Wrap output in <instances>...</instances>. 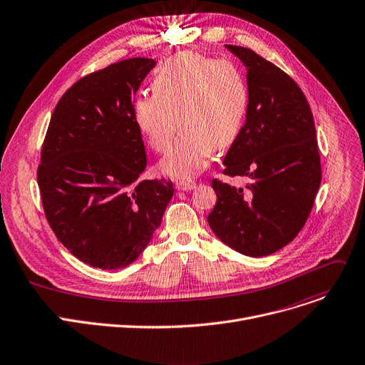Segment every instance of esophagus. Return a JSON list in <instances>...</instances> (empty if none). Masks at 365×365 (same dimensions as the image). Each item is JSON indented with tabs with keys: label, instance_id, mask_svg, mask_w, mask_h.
<instances>
[{
	"label": "esophagus",
	"instance_id": "34e87169",
	"mask_svg": "<svg viewBox=\"0 0 365 365\" xmlns=\"http://www.w3.org/2000/svg\"><path fill=\"white\" fill-rule=\"evenodd\" d=\"M195 187H197V183L192 182V180H185V182H178L176 183L178 190H192Z\"/></svg>",
	"mask_w": 365,
	"mask_h": 365
}]
</instances>
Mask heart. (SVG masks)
<instances>
[{"instance_id":"heart-1","label":"heart","mask_w":365,"mask_h":365,"mask_svg":"<svg viewBox=\"0 0 365 365\" xmlns=\"http://www.w3.org/2000/svg\"><path fill=\"white\" fill-rule=\"evenodd\" d=\"M247 106L248 89L233 63L180 53L155 71L153 95L136 96L132 117L157 153L168 150L179 125L182 133L161 168L173 179L186 180L202 172L214 150H226L235 142Z\"/></svg>"}]
</instances>
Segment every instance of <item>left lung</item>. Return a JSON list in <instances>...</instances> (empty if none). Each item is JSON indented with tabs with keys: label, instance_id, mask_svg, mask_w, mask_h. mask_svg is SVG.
Instances as JSON below:
<instances>
[{
	"label": "left lung",
	"instance_id": "left-lung-1",
	"mask_svg": "<svg viewBox=\"0 0 365 365\" xmlns=\"http://www.w3.org/2000/svg\"><path fill=\"white\" fill-rule=\"evenodd\" d=\"M248 68L247 121L223 175L247 176L245 187L212 179L208 225L218 239L250 257L274 254L304 227L322 182L311 108L289 75L245 46L226 45Z\"/></svg>",
	"mask_w": 365,
	"mask_h": 365
}]
</instances>
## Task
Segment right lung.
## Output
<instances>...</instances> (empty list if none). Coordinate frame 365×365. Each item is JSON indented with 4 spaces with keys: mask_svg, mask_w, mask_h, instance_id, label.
<instances>
[{
    "mask_svg": "<svg viewBox=\"0 0 365 365\" xmlns=\"http://www.w3.org/2000/svg\"><path fill=\"white\" fill-rule=\"evenodd\" d=\"M153 58L89 73L60 98L42 143L38 186L46 222L81 261L103 270L133 262L161 225L175 187L139 180L147 167L132 104Z\"/></svg>",
    "mask_w": 365,
    "mask_h": 365,
    "instance_id": "right-lung-1",
    "label": "right lung"
}]
</instances>
